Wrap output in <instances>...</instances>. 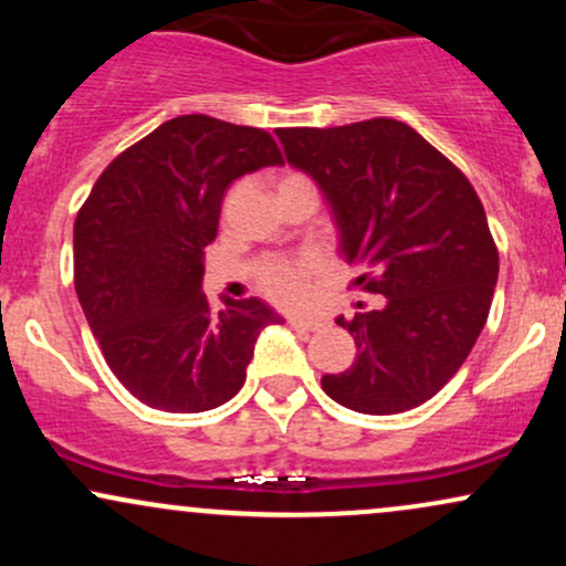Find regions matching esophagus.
Returning a JSON list of instances; mask_svg holds the SVG:
<instances>
[{"instance_id":"34e87169","label":"esophagus","mask_w":566,"mask_h":566,"mask_svg":"<svg viewBox=\"0 0 566 566\" xmlns=\"http://www.w3.org/2000/svg\"><path fill=\"white\" fill-rule=\"evenodd\" d=\"M290 327L301 329V333H316L322 327L319 319H305V316H290Z\"/></svg>"}]
</instances>
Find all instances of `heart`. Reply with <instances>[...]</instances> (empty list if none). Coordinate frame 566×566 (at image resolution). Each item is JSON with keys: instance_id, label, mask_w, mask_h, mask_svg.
Instances as JSON below:
<instances>
[{"instance_id": "1", "label": "heart", "mask_w": 566, "mask_h": 566, "mask_svg": "<svg viewBox=\"0 0 566 566\" xmlns=\"http://www.w3.org/2000/svg\"><path fill=\"white\" fill-rule=\"evenodd\" d=\"M287 184H311L308 178H303L301 172H287L279 186ZM314 258H303V261H284V258H271V261H263L258 265L255 276L258 284L271 301L282 305H295L305 297V290H308V279L316 271Z\"/></svg>"}]
</instances>
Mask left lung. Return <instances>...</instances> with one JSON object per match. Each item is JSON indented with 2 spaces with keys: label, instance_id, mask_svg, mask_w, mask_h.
Masks as SVG:
<instances>
[{
  "label": "left lung",
  "instance_id": "obj_1",
  "mask_svg": "<svg viewBox=\"0 0 566 566\" xmlns=\"http://www.w3.org/2000/svg\"><path fill=\"white\" fill-rule=\"evenodd\" d=\"M287 161L333 207L340 252L382 308L337 324L354 335L346 373L324 375L337 405L396 415L458 373L490 316L497 247L463 172L405 122L276 129Z\"/></svg>",
  "mask_w": 566,
  "mask_h": 566
}]
</instances>
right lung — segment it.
<instances>
[{
  "label": "right lung",
  "instance_id": "1",
  "mask_svg": "<svg viewBox=\"0 0 566 566\" xmlns=\"http://www.w3.org/2000/svg\"><path fill=\"white\" fill-rule=\"evenodd\" d=\"M284 165L265 129L186 114L122 151L74 223V287L112 373L165 412H205L239 394L263 327L258 297L212 311L201 292L233 180Z\"/></svg>",
  "mask_w": 566,
  "mask_h": 566
}]
</instances>
